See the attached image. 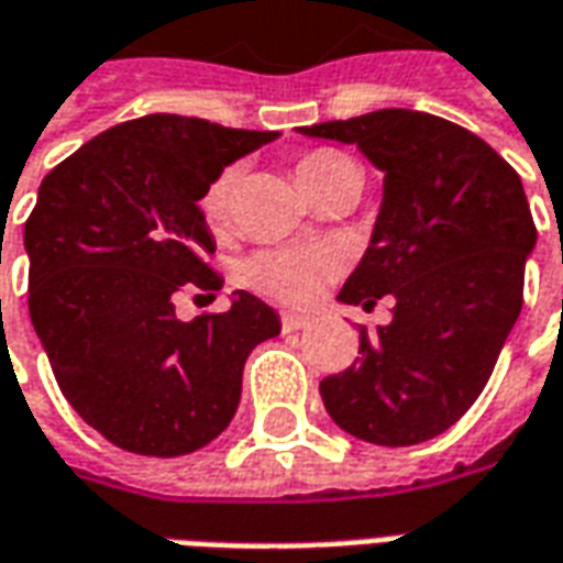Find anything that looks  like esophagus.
<instances>
[{"mask_svg": "<svg viewBox=\"0 0 563 563\" xmlns=\"http://www.w3.org/2000/svg\"><path fill=\"white\" fill-rule=\"evenodd\" d=\"M280 325H283V331L307 329V325H310V317H301V313H283Z\"/></svg>", "mask_w": 563, "mask_h": 563, "instance_id": "obj_1", "label": "esophagus"}]
</instances>
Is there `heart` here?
<instances>
[{"label":"heart","instance_id":"heart-1","mask_svg":"<svg viewBox=\"0 0 563 563\" xmlns=\"http://www.w3.org/2000/svg\"><path fill=\"white\" fill-rule=\"evenodd\" d=\"M341 168H355L350 156L338 150H310L295 162V177L305 186L307 196L322 180ZM232 196H234V168H222L208 189L201 192V217L208 222L210 232H222L232 220ZM343 268V256L338 246L310 244V246H280V250H262L256 256L246 258L244 280L262 292L265 298L283 301V305H310L331 277H338Z\"/></svg>","mask_w":563,"mask_h":563}]
</instances>
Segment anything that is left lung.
<instances>
[{
	"instance_id": "left-lung-1",
	"label": "left lung",
	"mask_w": 563,
	"mask_h": 563,
	"mask_svg": "<svg viewBox=\"0 0 563 563\" xmlns=\"http://www.w3.org/2000/svg\"><path fill=\"white\" fill-rule=\"evenodd\" d=\"M301 132L355 144L386 174L371 246L338 298L371 310L391 295V322L358 329L362 355L319 383L322 404L367 443L431 440L471 410L519 319L537 244L519 174L479 135L407 108Z\"/></svg>"
}]
</instances>
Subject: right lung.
Wrapping results in <instances>:
<instances>
[{"label":"right lung","instance_id":"add662e5","mask_svg":"<svg viewBox=\"0 0 563 563\" xmlns=\"http://www.w3.org/2000/svg\"><path fill=\"white\" fill-rule=\"evenodd\" d=\"M277 132L150 114L108 129L38 186L23 244L30 317L66 401L114 446L174 459L232 422L246 355L280 334L256 295L174 317L180 289L217 292L201 192Z\"/></svg>","mask_w":563,"mask_h":563}]
</instances>
